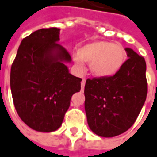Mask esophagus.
I'll use <instances>...</instances> for the list:
<instances>
[{
    "label": "esophagus",
    "instance_id": "obj_1",
    "mask_svg": "<svg viewBox=\"0 0 157 157\" xmlns=\"http://www.w3.org/2000/svg\"><path fill=\"white\" fill-rule=\"evenodd\" d=\"M85 82H86V80L83 78L82 80V83H81V85H82V89H83L84 88V85H85Z\"/></svg>",
    "mask_w": 157,
    "mask_h": 157
}]
</instances>
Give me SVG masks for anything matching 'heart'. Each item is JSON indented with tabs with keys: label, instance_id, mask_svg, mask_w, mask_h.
Listing matches in <instances>:
<instances>
[{
	"label": "heart",
	"instance_id": "1",
	"mask_svg": "<svg viewBox=\"0 0 157 157\" xmlns=\"http://www.w3.org/2000/svg\"><path fill=\"white\" fill-rule=\"evenodd\" d=\"M127 54L121 44L97 40L84 44L73 55L75 67L83 71L84 62L90 63V71L97 78L116 75L124 64Z\"/></svg>",
	"mask_w": 157,
	"mask_h": 157
}]
</instances>
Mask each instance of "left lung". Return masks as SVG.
Listing matches in <instances>:
<instances>
[{
  "label": "left lung",
  "instance_id": "1",
  "mask_svg": "<svg viewBox=\"0 0 157 157\" xmlns=\"http://www.w3.org/2000/svg\"><path fill=\"white\" fill-rule=\"evenodd\" d=\"M125 50L128 59L116 75L86 80L87 122L100 136L113 137L126 132L135 123L147 99L146 61L133 49Z\"/></svg>",
  "mask_w": 157,
  "mask_h": 157
}]
</instances>
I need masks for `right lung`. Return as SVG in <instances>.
<instances>
[{
    "mask_svg": "<svg viewBox=\"0 0 157 157\" xmlns=\"http://www.w3.org/2000/svg\"><path fill=\"white\" fill-rule=\"evenodd\" d=\"M60 29H41L23 38L10 69V90L21 121L39 132L60 128L82 79L69 73L72 61L58 44Z\"/></svg>",
    "mask_w": 157,
    "mask_h": 157,
    "instance_id": "right-lung-1",
    "label": "right lung"
}]
</instances>
